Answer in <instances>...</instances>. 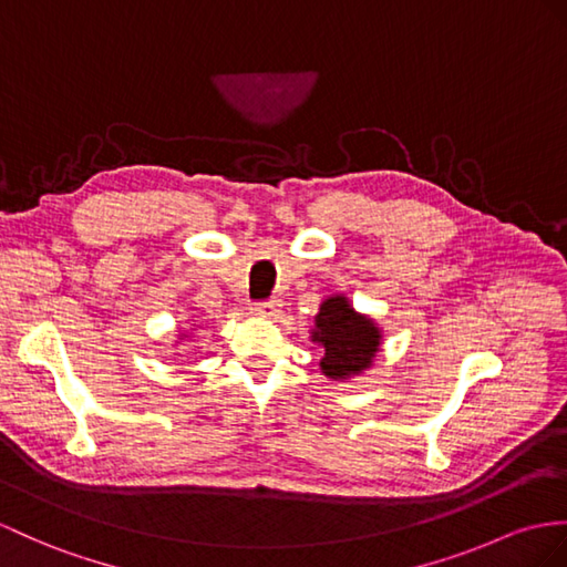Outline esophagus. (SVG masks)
Masks as SVG:
<instances>
[{"label": "esophagus", "mask_w": 567, "mask_h": 567, "mask_svg": "<svg viewBox=\"0 0 567 567\" xmlns=\"http://www.w3.org/2000/svg\"><path fill=\"white\" fill-rule=\"evenodd\" d=\"M252 312L259 315V317H276L281 312V302L279 300H265V302H255L252 306Z\"/></svg>", "instance_id": "esophagus-1"}]
</instances>
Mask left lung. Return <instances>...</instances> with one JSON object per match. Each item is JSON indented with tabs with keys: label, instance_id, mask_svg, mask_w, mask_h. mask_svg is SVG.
Segmentation results:
<instances>
[{
	"label": "left lung",
	"instance_id": "obj_1",
	"mask_svg": "<svg viewBox=\"0 0 567 567\" xmlns=\"http://www.w3.org/2000/svg\"><path fill=\"white\" fill-rule=\"evenodd\" d=\"M310 341L322 349L320 370L324 378L349 382L375 365L382 349V327L370 315L358 312L343 293H331L315 315Z\"/></svg>",
	"mask_w": 567,
	"mask_h": 567
}]
</instances>
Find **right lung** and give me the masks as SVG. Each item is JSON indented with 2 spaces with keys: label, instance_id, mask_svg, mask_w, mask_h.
Masks as SVG:
<instances>
[{
  "label": "right lung",
  "instance_id": "add662e5",
  "mask_svg": "<svg viewBox=\"0 0 567 567\" xmlns=\"http://www.w3.org/2000/svg\"><path fill=\"white\" fill-rule=\"evenodd\" d=\"M195 329H197V324H189V329H179L175 347H183V341H187V337H192V331H195Z\"/></svg>",
  "mask_w": 567,
  "mask_h": 567
}]
</instances>
